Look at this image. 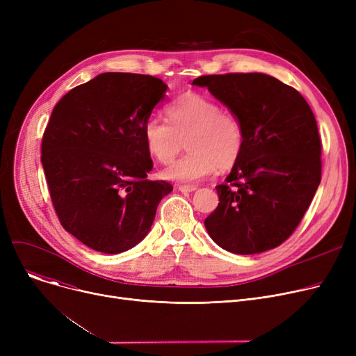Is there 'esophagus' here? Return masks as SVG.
<instances>
[{
    "mask_svg": "<svg viewBox=\"0 0 356 356\" xmlns=\"http://www.w3.org/2000/svg\"><path fill=\"white\" fill-rule=\"evenodd\" d=\"M177 189L181 193H191V192H195L197 188H196V186H189V184H179Z\"/></svg>",
    "mask_w": 356,
    "mask_h": 356,
    "instance_id": "1",
    "label": "esophagus"
}]
</instances>
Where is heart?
<instances>
[{"label": "heart", "mask_w": 356, "mask_h": 356, "mask_svg": "<svg viewBox=\"0 0 356 356\" xmlns=\"http://www.w3.org/2000/svg\"><path fill=\"white\" fill-rule=\"evenodd\" d=\"M167 121L153 117L144 125L148 153L159 163H170L183 148L188 154L164 168L163 177L193 183L216 170H228L244 148V125L231 111H223L199 93H186L168 108Z\"/></svg>", "instance_id": "b5f03b06"}]
</instances>
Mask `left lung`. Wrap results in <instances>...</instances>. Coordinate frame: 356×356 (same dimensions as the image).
<instances>
[{"label": "left lung", "instance_id": "left-lung-1", "mask_svg": "<svg viewBox=\"0 0 356 356\" xmlns=\"http://www.w3.org/2000/svg\"><path fill=\"white\" fill-rule=\"evenodd\" d=\"M244 125V148L225 184L216 186L218 208L204 219L216 244L251 255L278 247L294 232L322 177L316 118L294 88L264 73L196 78Z\"/></svg>", "mask_w": 356, "mask_h": 356}]
</instances>
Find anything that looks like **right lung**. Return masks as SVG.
I'll return each instance as SVG.
<instances>
[{"instance_id": "right-lung-1", "label": "right lung", "mask_w": 356, "mask_h": 356, "mask_svg": "<svg viewBox=\"0 0 356 356\" xmlns=\"http://www.w3.org/2000/svg\"><path fill=\"white\" fill-rule=\"evenodd\" d=\"M167 85L149 74L106 72L56 104L42 164L62 227L86 247L120 254L141 242L173 191L148 180L144 125Z\"/></svg>"}]
</instances>
